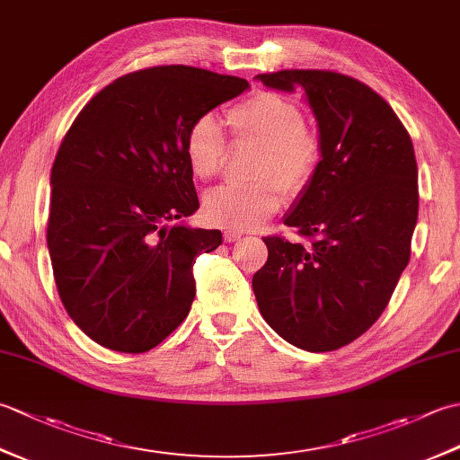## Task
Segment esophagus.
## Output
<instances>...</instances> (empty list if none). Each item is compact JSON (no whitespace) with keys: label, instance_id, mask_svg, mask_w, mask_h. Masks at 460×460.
Here are the masks:
<instances>
[{"label":"esophagus","instance_id":"obj_1","mask_svg":"<svg viewBox=\"0 0 460 460\" xmlns=\"http://www.w3.org/2000/svg\"><path fill=\"white\" fill-rule=\"evenodd\" d=\"M223 237H225V241H227V243H237V241L243 239V235H241V233H237V231H225Z\"/></svg>","mask_w":460,"mask_h":460}]
</instances>
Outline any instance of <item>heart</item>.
I'll return each mask as SVG.
<instances>
[{
    "mask_svg": "<svg viewBox=\"0 0 460 460\" xmlns=\"http://www.w3.org/2000/svg\"><path fill=\"white\" fill-rule=\"evenodd\" d=\"M233 138L261 148L255 168L259 183L213 190L203 201V215L215 227L251 231L261 227L280 208V184L288 195L308 188L322 160L316 134L296 102L277 93L261 91L227 111ZM227 140L211 114L199 116L185 136L190 170L199 180H211L223 168Z\"/></svg>",
    "mask_w": 460,
    "mask_h": 460,
    "instance_id": "1",
    "label": "heart"
}]
</instances>
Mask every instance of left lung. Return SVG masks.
<instances>
[{"instance_id":"obj_1","label":"left lung","mask_w":460,"mask_h":460,"mask_svg":"<svg viewBox=\"0 0 460 460\" xmlns=\"http://www.w3.org/2000/svg\"><path fill=\"white\" fill-rule=\"evenodd\" d=\"M269 89L305 93L322 160L285 225L308 247L265 237L252 277L267 324L288 344L332 351L359 338L385 310L411 255L419 211L417 162L405 126L377 93L332 71L257 75Z\"/></svg>"}]
</instances>
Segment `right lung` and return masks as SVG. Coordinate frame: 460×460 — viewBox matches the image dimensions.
<instances>
[{
    "label": "right lung",
    "instance_id": "obj_1",
    "mask_svg": "<svg viewBox=\"0 0 460 460\" xmlns=\"http://www.w3.org/2000/svg\"><path fill=\"white\" fill-rule=\"evenodd\" d=\"M247 89L205 68H144L104 86L68 128L51 170L47 247L65 310L96 344L140 354L188 316L193 262L223 239L185 223L199 209L185 136Z\"/></svg>",
    "mask_w": 460,
    "mask_h": 460
}]
</instances>
